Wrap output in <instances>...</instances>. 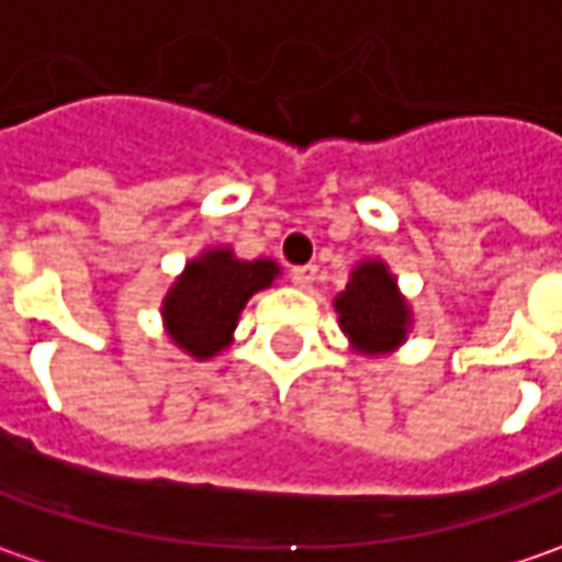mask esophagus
I'll use <instances>...</instances> for the list:
<instances>
[{"label": "esophagus", "mask_w": 562, "mask_h": 562, "mask_svg": "<svg viewBox=\"0 0 562 562\" xmlns=\"http://www.w3.org/2000/svg\"><path fill=\"white\" fill-rule=\"evenodd\" d=\"M292 282L299 285V289H311L314 285V280H317V267L314 263H305V267H292Z\"/></svg>", "instance_id": "1"}]
</instances>
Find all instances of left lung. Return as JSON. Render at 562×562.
<instances>
[{
    "label": "left lung",
    "instance_id": "obj_1",
    "mask_svg": "<svg viewBox=\"0 0 562 562\" xmlns=\"http://www.w3.org/2000/svg\"><path fill=\"white\" fill-rule=\"evenodd\" d=\"M342 333L364 355H380L396 349L408 329V305L396 289V280L386 273L380 260L358 263L346 292L336 299Z\"/></svg>",
    "mask_w": 562,
    "mask_h": 562
}]
</instances>
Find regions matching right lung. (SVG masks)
I'll use <instances>...</instances> for the list:
<instances>
[{
	"label": "right lung",
	"instance_id": "1",
	"mask_svg": "<svg viewBox=\"0 0 562 562\" xmlns=\"http://www.w3.org/2000/svg\"><path fill=\"white\" fill-rule=\"evenodd\" d=\"M273 260H235L229 248H213L184 267L162 302L172 342L194 358H210L233 339L245 302L277 277Z\"/></svg>",
	"mask_w": 562,
	"mask_h": 562
}]
</instances>
